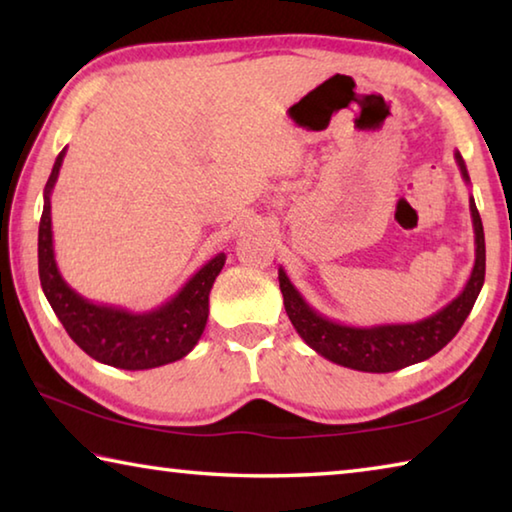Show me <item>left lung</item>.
Instances as JSON below:
<instances>
[{"label":"left lung","mask_w":512,"mask_h":512,"mask_svg":"<svg viewBox=\"0 0 512 512\" xmlns=\"http://www.w3.org/2000/svg\"><path fill=\"white\" fill-rule=\"evenodd\" d=\"M454 158L463 180L470 185V173H467L463 155L456 151ZM470 214L474 228V266L470 280L465 282L463 291L449 305L427 318L415 320V323H384L370 327L336 323V320L323 316L302 298V293L289 280L287 271L280 266L277 280H280L284 309H287V316L300 334V339L311 350H316L320 357L361 372H395L443 350L461 329L465 318L470 316L485 280L483 223L472 196Z\"/></svg>","instance_id":"8db88e82"}]
</instances>
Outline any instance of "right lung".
Wrapping results in <instances>:
<instances>
[{
	"mask_svg": "<svg viewBox=\"0 0 512 512\" xmlns=\"http://www.w3.org/2000/svg\"><path fill=\"white\" fill-rule=\"evenodd\" d=\"M65 151L58 153L45 185V205L38 230V273L51 309L72 341L106 366L149 370L187 357L205 329L210 314V291L225 264V255L216 253L207 259L176 296L142 314L83 298L58 271L51 232V192L63 167Z\"/></svg>",
	"mask_w": 512,
	"mask_h": 512,
	"instance_id": "1",
	"label": "right lung"
}]
</instances>
